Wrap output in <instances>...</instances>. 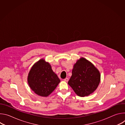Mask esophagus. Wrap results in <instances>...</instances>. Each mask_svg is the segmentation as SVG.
<instances>
[{
	"label": "esophagus",
	"instance_id": "obj_1",
	"mask_svg": "<svg viewBox=\"0 0 125 125\" xmlns=\"http://www.w3.org/2000/svg\"><path fill=\"white\" fill-rule=\"evenodd\" d=\"M64 81L65 82H67L69 81V79L67 78H65V79H64Z\"/></svg>",
	"mask_w": 125,
	"mask_h": 125
}]
</instances>
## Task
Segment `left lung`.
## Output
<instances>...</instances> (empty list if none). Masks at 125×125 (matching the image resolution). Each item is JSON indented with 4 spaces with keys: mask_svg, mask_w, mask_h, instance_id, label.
Returning <instances> with one entry per match:
<instances>
[{
    "mask_svg": "<svg viewBox=\"0 0 125 125\" xmlns=\"http://www.w3.org/2000/svg\"><path fill=\"white\" fill-rule=\"evenodd\" d=\"M68 84L78 96L84 97L93 93L100 82L99 70L90 61L81 57L74 65Z\"/></svg>",
    "mask_w": 125,
    "mask_h": 125,
    "instance_id": "obj_1",
    "label": "left lung"
}]
</instances>
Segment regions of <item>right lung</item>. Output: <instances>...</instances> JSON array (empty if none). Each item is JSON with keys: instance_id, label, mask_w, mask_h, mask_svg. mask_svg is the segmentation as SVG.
Returning <instances> with one entry per match:
<instances>
[{"instance_id": "add662e5", "label": "right lung", "mask_w": 125, "mask_h": 125, "mask_svg": "<svg viewBox=\"0 0 125 125\" xmlns=\"http://www.w3.org/2000/svg\"><path fill=\"white\" fill-rule=\"evenodd\" d=\"M27 80L31 90L35 94L42 97L49 96L60 82L50 64L43 58L32 66Z\"/></svg>"}]
</instances>
